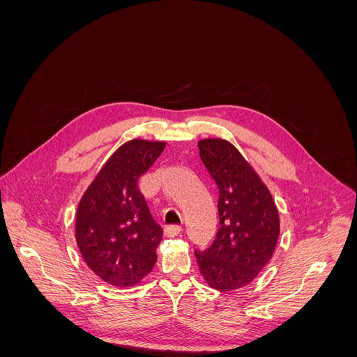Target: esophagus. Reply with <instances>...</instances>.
I'll use <instances>...</instances> for the list:
<instances>
[{
    "mask_svg": "<svg viewBox=\"0 0 357 357\" xmlns=\"http://www.w3.org/2000/svg\"><path fill=\"white\" fill-rule=\"evenodd\" d=\"M180 232H181V226H177V225L167 226V228L164 229V235L169 236V238H172V236H177Z\"/></svg>",
    "mask_w": 357,
    "mask_h": 357,
    "instance_id": "34e87169",
    "label": "esophagus"
}]
</instances>
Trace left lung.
Here are the masks:
<instances>
[{
  "label": "left lung",
  "mask_w": 357,
  "mask_h": 357,
  "mask_svg": "<svg viewBox=\"0 0 357 357\" xmlns=\"http://www.w3.org/2000/svg\"><path fill=\"white\" fill-rule=\"evenodd\" d=\"M202 164L219 189V229L211 245L195 250L210 287L229 291L248 284L273 257L280 219L271 193L231 143H198Z\"/></svg>",
  "instance_id": "obj_1"
}]
</instances>
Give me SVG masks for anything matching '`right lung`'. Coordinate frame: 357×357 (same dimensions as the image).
<instances>
[{"mask_svg":"<svg viewBox=\"0 0 357 357\" xmlns=\"http://www.w3.org/2000/svg\"><path fill=\"white\" fill-rule=\"evenodd\" d=\"M165 143L132 139L119 147L91 183L75 215V240L92 271L119 287L137 284L156 262L162 228L137 181Z\"/></svg>","mask_w":357,"mask_h":357,"instance_id":"right-lung-1","label":"right lung"}]
</instances>
